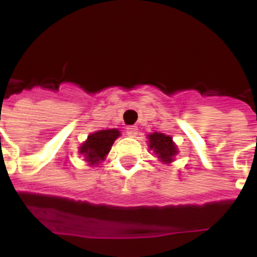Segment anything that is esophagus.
Masks as SVG:
<instances>
[{
  "instance_id": "34e87169",
  "label": "esophagus",
  "mask_w": 257,
  "mask_h": 257,
  "mask_svg": "<svg viewBox=\"0 0 257 257\" xmlns=\"http://www.w3.org/2000/svg\"><path fill=\"white\" fill-rule=\"evenodd\" d=\"M126 134L128 136H131V138H134V136H136V134H138V128H136L135 126H127Z\"/></svg>"
}]
</instances>
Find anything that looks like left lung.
Returning a JSON list of instances; mask_svg holds the SVG:
<instances>
[{"instance_id": "1", "label": "left lung", "mask_w": 257, "mask_h": 257, "mask_svg": "<svg viewBox=\"0 0 257 257\" xmlns=\"http://www.w3.org/2000/svg\"><path fill=\"white\" fill-rule=\"evenodd\" d=\"M149 148L154 150L158 158H161L162 162H172V158L177 154V148L175 143L172 141V138L161 133H154L149 135Z\"/></svg>"}]
</instances>
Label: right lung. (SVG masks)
<instances>
[{"instance_id":"obj_1","label":"right lung","mask_w":257,"mask_h":257,"mask_svg":"<svg viewBox=\"0 0 257 257\" xmlns=\"http://www.w3.org/2000/svg\"><path fill=\"white\" fill-rule=\"evenodd\" d=\"M119 136V131L116 128L112 130H102L89 135L88 140L81 145L80 153L86 158L90 164H96L99 161H103L105 155L109 153L110 147L114 140Z\"/></svg>"}]
</instances>
